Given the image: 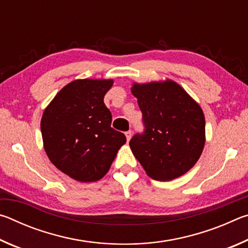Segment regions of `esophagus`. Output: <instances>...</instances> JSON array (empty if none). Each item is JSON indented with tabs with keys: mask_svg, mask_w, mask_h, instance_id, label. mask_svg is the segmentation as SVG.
Returning <instances> with one entry per match:
<instances>
[{
	"mask_svg": "<svg viewBox=\"0 0 248 248\" xmlns=\"http://www.w3.org/2000/svg\"><path fill=\"white\" fill-rule=\"evenodd\" d=\"M132 137V131L131 130H129V131L125 132V138H127V141H130V139H131Z\"/></svg>",
	"mask_w": 248,
	"mask_h": 248,
	"instance_id": "1",
	"label": "esophagus"
}]
</instances>
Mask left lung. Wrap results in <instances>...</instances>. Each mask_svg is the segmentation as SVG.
Here are the masks:
<instances>
[{"instance_id": "8db88e82", "label": "left lung", "mask_w": 248, "mask_h": 248, "mask_svg": "<svg viewBox=\"0 0 248 248\" xmlns=\"http://www.w3.org/2000/svg\"><path fill=\"white\" fill-rule=\"evenodd\" d=\"M144 131L129 145L151 178L171 180L187 173L202 153L205 121L201 107L170 79L134 83Z\"/></svg>"}]
</instances>
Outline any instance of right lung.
I'll return each mask as SVG.
<instances>
[{"instance_id": "1", "label": "right lung", "mask_w": 248, "mask_h": 248, "mask_svg": "<svg viewBox=\"0 0 248 248\" xmlns=\"http://www.w3.org/2000/svg\"><path fill=\"white\" fill-rule=\"evenodd\" d=\"M112 84V79H75L54 96L41 118L49 159L78 182L103 178L127 141L111 128V112L104 104Z\"/></svg>"}]
</instances>
